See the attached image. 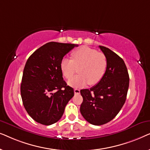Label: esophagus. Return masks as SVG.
Listing matches in <instances>:
<instances>
[{
	"label": "esophagus",
	"mask_w": 150,
	"mask_h": 150,
	"mask_svg": "<svg viewBox=\"0 0 150 150\" xmlns=\"http://www.w3.org/2000/svg\"><path fill=\"white\" fill-rule=\"evenodd\" d=\"M74 93L75 94H79L80 93V89H74Z\"/></svg>",
	"instance_id": "obj_1"
}]
</instances>
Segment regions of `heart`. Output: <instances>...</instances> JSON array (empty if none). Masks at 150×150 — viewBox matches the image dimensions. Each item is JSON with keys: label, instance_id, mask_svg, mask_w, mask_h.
<instances>
[{"label": "heart", "instance_id": "1", "mask_svg": "<svg viewBox=\"0 0 150 150\" xmlns=\"http://www.w3.org/2000/svg\"><path fill=\"white\" fill-rule=\"evenodd\" d=\"M71 59L64 57L60 63L63 76L69 79L74 74L78 67L80 75L69 80L67 83L72 87H82L96 85L102 79L107 68V58L103 52L88 46H81L73 51Z\"/></svg>", "mask_w": 150, "mask_h": 150}]
</instances>
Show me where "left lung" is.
<instances>
[{"mask_svg": "<svg viewBox=\"0 0 150 150\" xmlns=\"http://www.w3.org/2000/svg\"><path fill=\"white\" fill-rule=\"evenodd\" d=\"M107 58L105 74L90 89H81L80 110L88 122L96 126L109 122L120 111L126 102L129 75L124 61L109 48L99 46Z\"/></svg>", "mask_w": 150, "mask_h": 150, "instance_id": "left-lung-1", "label": "left lung"}]
</instances>
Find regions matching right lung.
<instances>
[{
  "label": "right lung",
  "instance_id": "1",
  "mask_svg": "<svg viewBox=\"0 0 150 150\" xmlns=\"http://www.w3.org/2000/svg\"><path fill=\"white\" fill-rule=\"evenodd\" d=\"M76 44L49 42L29 57L22 75L20 93L28 114L49 126L60 120L65 106L74 95L61 70V59Z\"/></svg>",
  "mask_w": 150,
  "mask_h": 150
}]
</instances>
